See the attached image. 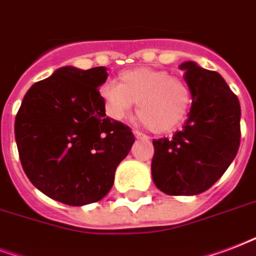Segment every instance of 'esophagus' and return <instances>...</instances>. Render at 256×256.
<instances>
[{
	"instance_id": "1",
	"label": "esophagus",
	"mask_w": 256,
	"mask_h": 256,
	"mask_svg": "<svg viewBox=\"0 0 256 256\" xmlns=\"http://www.w3.org/2000/svg\"><path fill=\"white\" fill-rule=\"evenodd\" d=\"M134 135H135V138H138V139H147V135H144V134H142L140 130H134Z\"/></svg>"
}]
</instances>
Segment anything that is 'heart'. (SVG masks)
Here are the masks:
<instances>
[{
    "instance_id": "obj_1",
    "label": "heart",
    "mask_w": 256,
    "mask_h": 256,
    "mask_svg": "<svg viewBox=\"0 0 256 256\" xmlns=\"http://www.w3.org/2000/svg\"><path fill=\"white\" fill-rule=\"evenodd\" d=\"M104 109L114 121L124 120L136 102L140 122L158 134L180 126L192 106V90L186 80L156 68H135L121 72L116 84L100 90Z\"/></svg>"
}]
</instances>
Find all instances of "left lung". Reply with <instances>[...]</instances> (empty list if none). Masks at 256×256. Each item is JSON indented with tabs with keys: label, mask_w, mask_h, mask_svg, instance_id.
<instances>
[{
	"label": "left lung",
	"mask_w": 256,
	"mask_h": 256,
	"mask_svg": "<svg viewBox=\"0 0 256 256\" xmlns=\"http://www.w3.org/2000/svg\"><path fill=\"white\" fill-rule=\"evenodd\" d=\"M192 90L184 130L154 139L152 180L168 196H196L222 178L240 146V104L216 71L180 64Z\"/></svg>",
	"instance_id": "obj_1"
}]
</instances>
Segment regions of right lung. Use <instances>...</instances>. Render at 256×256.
Returning a JSON list of instances; mask_svg holds the SVG:
<instances>
[{
  "mask_svg": "<svg viewBox=\"0 0 256 256\" xmlns=\"http://www.w3.org/2000/svg\"><path fill=\"white\" fill-rule=\"evenodd\" d=\"M105 67L58 68L30 86L14 121L21 166L50 198L80 206L104 198L135 136L105 114Z\"/></svg>",
  "mask_w": 256,
  "mask_h": 256,
  "instance_id": "obj_1",
  "label": "right lung"
}]
</instances>
